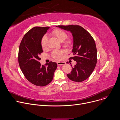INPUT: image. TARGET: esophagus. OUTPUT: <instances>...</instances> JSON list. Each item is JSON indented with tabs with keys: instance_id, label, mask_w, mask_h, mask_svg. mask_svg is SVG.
<instances>
[{
	"instance_id": "1",
	"label": "esophagus",
	"mask_w": 120,
	"mask_h": 120,
	"mask_svg": "<svg viewBox=\"0 0 120 120\" xmlns=\"http://www.w3.org/2000/svg\"><path fill=\"white\" fill-rule=\"evenodd\" d=\"M57 64L58 65H64L65 64V63L64 62H57Z\"/></svg>"
}]
</instances>
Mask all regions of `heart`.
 <instances>
[{
	"instance_id": "heart-1",
	"label": "heart",
	"mask_w": 120,
	"mask_h": 120,
	"mask_svg": "<svg viewBox=\"0 0 120 120\" xmlns=\"http://www.w3.org/2000/svg\"><path fill=\"white\" fill-rule=\"evenodd\" d=\"M50 35L56 38L60 42H62L63 45L65 47H70L73 44V41L71 39L67 38L66 33L63 30L60 29H55L50 33ZM47 38L46 36L43 37L41 40V45L43 49H45L47 47ZM65 53L64 51L62 50L54 51L51 53L52 56L55 60H60L63 55Z\"/></svg>"
}]
</instances>
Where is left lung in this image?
<instances>
[{
  "instance_id": "8db88e82",
  "label": "left lung",
  "mask_w": 120,
  "mask_h": 120,
  "mask_svg": "<svg viewBox=\"0 0 120 120\" xmlns=\"http://www.w3.org/2000/svg\"><path fill=\"white\" fill-rule=\"evenodd\" d=\"M71 32L73 37V57L76 64L72 67L71 72L67 74L71 80L81 82L87 79L94 71L97 63V49L95 41L90 34L78 25L58 26Z\"/></svg>"
}]
</instances>
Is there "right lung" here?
I'll list each match as a JSON object with an SVG mask.
<instances>
[{
  "label": "right lung",
  "mask_w": 120,
  "mask_h": 120,
  "mask_svg": "<svg viewBox=\"0 0 120 120\" xmlns=\"http://www.w3.org/2000/svg\"><path fill=\"white\" fill-rule=\"evenodd\" d=\"M49 27L36 26L28 31L20 43L18 60L26 79L32 84L44 86L52 81L57 64L50 62L41 65L40 55L43 52L41 40Z\"/></svg>",
  "instance_id": "add662e5"
}]
</instances>
